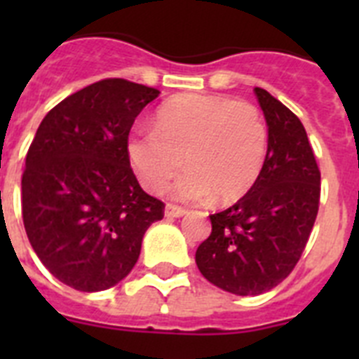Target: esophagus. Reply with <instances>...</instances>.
<instances>
[{"label": "esophagus", "mask_w": 359, "mask_h": 359, "mask_svg": "<svg viewBox=\"0 0 359 359\" xmlns=\"http://www.w3.org/2000/svg\"><path fill=\"white\" fill-rule=\"evenodd\" d=\"M185 214V208L176 207V205H167V208H165V215H167V217H183Z\"/></svg>", "instance_id": "obj_1"}]
</instances>
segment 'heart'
<instances>
[{
  "label": "heart",
  "instance_id": "heart-1",
  "mask_svg": "<svg viewBox=\"0 0 359 359\" xmlns=\"http://www.w3.org/2000/svg\"><path fill=\"white\" fill-rule=\"evenodd\" d=\"M268 152V128L259 107L212 95H182L156 115L154 131H136L128 140V158L142 185L167 189L172 177L190 169L174 185L183 201L215 196L231 203L252 190Z\"/></svg>",
  "mask_w": 359,
  "mask_h": 359
}]
</instances>
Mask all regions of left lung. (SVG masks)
Returning a JSON list of instances; mask_svg holds the SVG:
<instances>
[{"label": "left lung", "instance_id": "1", "mask_svg": "<svg viewBox=\"0 0 359 359\" xmlns=\"http://www.w3.org/2000/svg\"><path fill=\"white\" fill-rule=\"evenodd\" d=\"M257 100L268 123L262 172L236 205L210 215L212 233L196 264L214 286L233 294H261L297 266L320 205V169L302 122L262 88Z\"/></svg>", "mask_w": 359, "mask_h": 359}]
</instances>
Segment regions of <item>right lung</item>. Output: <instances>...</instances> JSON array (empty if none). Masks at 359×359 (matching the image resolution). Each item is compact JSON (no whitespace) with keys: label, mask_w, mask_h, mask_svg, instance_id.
Masks as SVG:
<instances>
[{"label":"right lung","mask_w":359,"mask_h":359,"mask_svg":"<svg viewBox=\"0 0 359 359\" xmlns=\"http://www.w3.org/2000/svg\"><path fill=\"white\" fill-rule=\"evenodd\" d=\"M160 95L104 79L48 111L27 152L21 212L32 248L55 278L84 293L128 277L165 205L144 192L128 158L135 118Z\"/></svg>","instance_id":"1"}]
</instances>
